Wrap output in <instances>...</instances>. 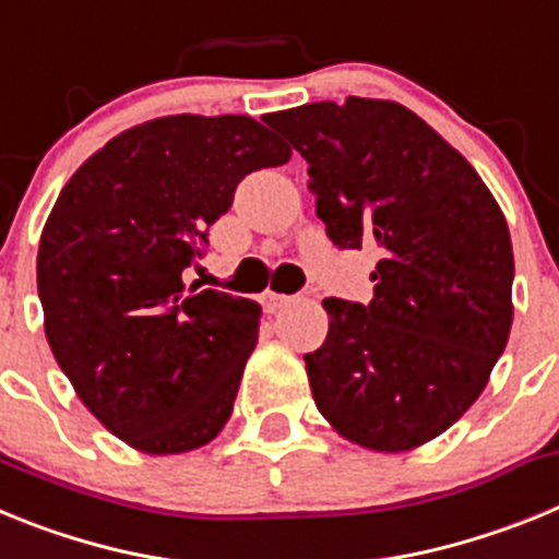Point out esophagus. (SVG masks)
<instances>
[{"instance_id":"esophagus-1","label":"esophagus","mask_w":559,"mask_h":559,"mask_svg":"<svg viewBox=\"0 0 559 559\" xmlns=\"http://www.w3.org/2000/svg\"><path fill=\"white\" fill-rule=\"evenodd\" d=\"M260 302H263V308L269 310V313H276V310L288 308V305L294 302V296H288V294H274V290H265V294L260 296Z\"/></svg>"}]
</instances>
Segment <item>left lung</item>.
<instances>
[{
    "label": "left lung",
    "mask_w": 559,
    "mask_h": 559,
    "mask_svg": "<svg viewBox=\"0 0 559 559\" xmlns=\"http://www.w3.org/2000/svg\"><path fill=\"white\" fill-rule=\"evenodd\" d=\"M338 249L378 251L367 305L324 299L305 355L316 408L369 451H412L487 386L512 328V240L481 176L426 120L347 97L276 111Z\"/></svg>",
    "instance_id": "8db88e82"
}]
</instances>
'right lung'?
Instances as JSON below:
<instances>
[{"mask_svg": "<svg viewBox=\"0 0 559 559\" xmlns=\"http://www.w3.org/2000/svg\"><path fill=\"white\" fill-rule=\"evenodd\" d=\"M290 147L243 114H173L88 156L38 243L44 333L83 406L131 448L187 453L231 417L260 305L187 288L237 185Z\"/></svg>", "mask_w": 559, "mask_h": 559, "instance_id": "1", "label": "right lung"}]
</instances>
